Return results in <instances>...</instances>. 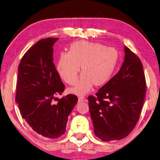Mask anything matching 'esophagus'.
<instances>
[{
    "instance_id": "obj_1",
    "label": "esophagus",
    "mask_w": 160,
    "mask_h": 160,
    "mask_svg": "<svg viewBox=\"0 0 160 160\" xmlns=\"http://www.w3.org/2000/svg\"><path fill=\"white\" fill-rule=\"evenodd\" d=\"M85 101V98L83 97H78V102H82Z\"/></svg>"
}]
</instances>
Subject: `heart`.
I'll return each mask as SVG.
<instances>
[{"mask_svg":"<svg viewBox=\"0 0 160 160\" xmlns=\"http://www.w3.org/2000/svg\"><path fill=\"white\" fill-rule=\"evenodd\" d=\"M118 61V51L114 48H107L100 42L80 40L70 45L68 53H60L57 68L61 78L72 85L77 80L81 67L82 75L70 91L84 95L93 85L101 87L111 79Z\"/></svg>","mask_w":160,"mask_h":160,"instance_id":"b5f03b06","label":"heart"}]
</instances>
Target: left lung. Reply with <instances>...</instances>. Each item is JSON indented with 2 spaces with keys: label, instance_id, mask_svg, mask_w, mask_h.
<instances>
[{
  "label": "left lung",
  "instance_id": "left-lung-1",
  "mask_svg": "<svg viewBox=\"0 0 160 160\" xmlns=\"http://www.w3.org/2000/svg\"><path fill=\"white\" fill-rule=\"evenodd\" d=\"M120 71L88 97L96 136L103 141L120 140L134 129L147 93L143 64L136 53L125 47Z\"/></svg>",
  "mask_w": 160,
  "mask_h": 160
}]
</instances>
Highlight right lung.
I'll return each instance as SVG.
<instances>
[{"mask_svg":"<svg viewBox=\"0 0 160 160\" xmlns=\"http://www.w3.org/2000/svg\"><path fill=\"white\" fill-rule=\"evenodd\" d=\"M57 38H42L22 58L18 67L16 102L30 127L39 135L58 138L66 130L68 116L78 103L77 96L58 98L64 85L53 62V45Z\"/></svg>","mask_w":160,"mask_h":160,"instance_id":"obj_1","label":"right lung"}]
</instances>
